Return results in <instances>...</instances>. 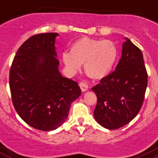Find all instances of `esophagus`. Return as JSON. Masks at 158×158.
<instances>
[{"instance_id": "1", "label": "esophagus", "mask_w": 158, "mask_h": 158, "mask_svg": "<svg viewBox=\"0 0 158 158\" xmlns=\"http://www.w3.org/2000/svg\"><path fill=\"white\" fill-rule=\"evenodd\" d=\"M79 87H80V89H81V90L83 92H85L88 90V89H89V85L85 83V82L84 81H81L80 83L79 84Z\"/></svg>"}]
</instances>
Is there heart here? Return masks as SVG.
<instances>
[{"instance_id":"1","label":"heart","mask_w":158,"mask_h":158,"mask_svg":"<svg viewBox=\"0 0 158 158\" xmlns=\"http://www.w3.org/2000/svg\"><path fill=\"white\" fill-rule=\"evenodd\" d=\"M117 48L112 41L79 38L70 48V53L62 54V60L71 71L79 70L84 63V71L93 79H100L107 75L115 65Z\"/></svg>"}]
</instances>
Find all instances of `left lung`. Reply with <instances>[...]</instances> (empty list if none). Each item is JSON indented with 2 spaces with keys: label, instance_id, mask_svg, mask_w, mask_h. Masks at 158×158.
<instances>
[{
  "label": "left lung",
  "instance_id": "8db88e82",
  "mask_svg": "<svg viewBox=\"0 0 158 158\" xmlns=\"http://www.w3.org/2000/svg\"><path fill=\"white\" fill-rule=\"evenodd\" d=\"M148 85V73L142 52L126 38L115 69L92 88L98 102L97 122L109 130L130 123L139 112Z\"/></svg>",
  "mask_w": 158,
  "mask_h": 158
}]
</instances>
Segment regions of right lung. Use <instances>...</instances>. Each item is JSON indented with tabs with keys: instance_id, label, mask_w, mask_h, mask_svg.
I'll return each instance as SVG.
<instances>
[{
	"instance_id": "1",
	"label": "right lung",
	"mask_w": 158,
	"mask_h": 158,
	"mask_svg": "<svg viewBox=\"0 0 158 158\" xmlns=\"http://www.w3.org/2000/svg\"><path fill=\"white\" fill-rule=\"evenodd\" d=\"M57 36L46 33L30 37L18 49L10 69L14 107L24 122L43 131L60 127L71 102L81 94L78 83L59 72L55 51Z\"/></svg>"
}]
</instances>
